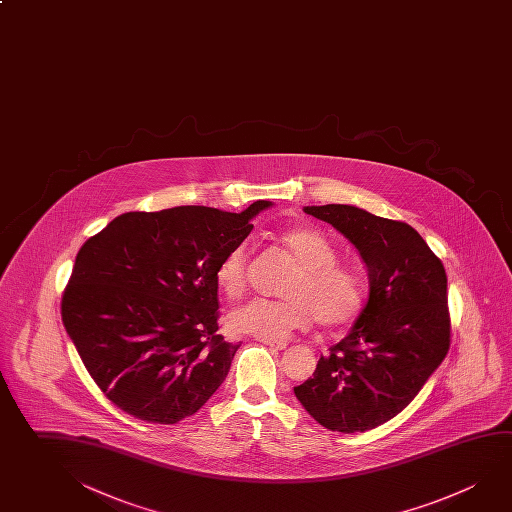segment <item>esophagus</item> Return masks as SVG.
Here are the masks:
<instances>
[{"label": "esophagus", "instance_id": "1", "mask_svg": "<svg viewBox=\"0 0 512 512\" xmlns=\"http://www.w3.org/2000/svg\"><path fill=\"white\" fill-rule=\"evenodd\" d=\"M259 341H262V343H264V345H268V347H273V349H277V350L287 349V341L268 340V338H260Z\"/></svg>", "mask_w": 512, "mask_h": 512}]
</instances>
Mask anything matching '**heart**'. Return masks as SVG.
<instances>
[{
  "mask_svg": "<svg viewBox=\"0 0 512 512\" xmlns=\"http://www.w3.org/2000/svg\"><path fill=\"white\" fill-rule=\"evenodd\" d=\"M278 243L298 266L278 300L255 298L228 314V327L268 340L307 329L314 320L327 329L345 327L358 318L367 300V282L356 266L340 262V252L316 228H293ZM250 282V250L237 244L216 268V284L228 300L246 295Z\"/></svg>",
  "mask_w": 512,
  "mask_h": 512,
  "instance_id": "obj_1",
  "label": "heart"
}]
</instances>
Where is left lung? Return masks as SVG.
<instances>
[{"mask_svg":"<svg viewBox=\"0 0 512 512\" xmlns=\"http://www.w3.org/2000/svg\"><path fill=\"white\" fill-rule=\"evenodd\" d=\"M334 226L367 264L368 302L347 338L295 386L314 421L341 433L374 430L403 412L448 354V277L403 221L350 205L305 207Z\"/></svg>","mask_w":512,"mask_h":512,"instance_id":"left-lung-1","label":"left lung"}]
</instances>
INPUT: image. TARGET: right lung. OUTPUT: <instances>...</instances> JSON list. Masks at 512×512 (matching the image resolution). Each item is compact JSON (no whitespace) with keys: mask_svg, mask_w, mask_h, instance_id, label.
<instances>
[{"mask_svg":"<svg viewBox=\"0 0 512 512\" xmlns=\"http://www.w3.org/2000/svg\"><path fill=\"white\" fill-rule=\"evenodd\" d=\"M127 212L82 244L61 314L93 381L140 421L176 424L228 376L239 343L217 329L216 268L268 208Z\"/></svg>","mask_w":512,"mask_h":512,"instance_id":"obj_1","label":"right lung"}]
</instances>
